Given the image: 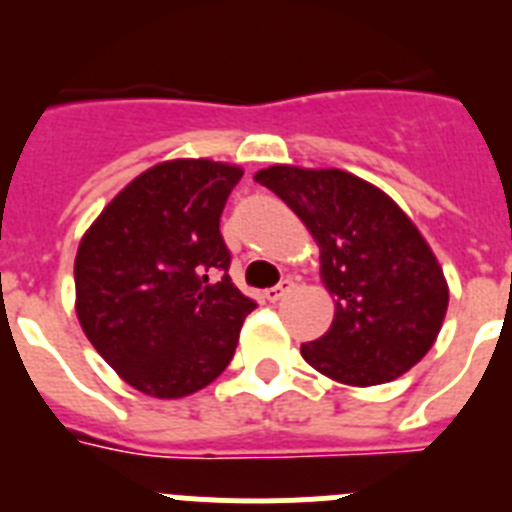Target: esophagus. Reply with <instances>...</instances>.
I'll list each match as a JSON object with an SVG mask.
<instances>
[{"instance_id":"1","label":"esophagus","mask_w":512,"mask_h":512,"mask_svg":"<svg viewBox=\"0 0 512 512\" xmlns=\"http://www.w3.org/2000/svg\"><path fill=\"white\" fill-rule=\"evenodd\" d=\"M292 289H295V282H292V279H282V282H279L277 287L266 289V300H269V302H279V300H282V297H287L289 292H292Z\"/></svg>"}]
</instances>
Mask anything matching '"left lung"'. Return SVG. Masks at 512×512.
I'll return each instance as SVG.
<instances>
[{
    "label": "left lung",
    "mask_w": 512,
    "mask_h": 512,
    "mask_svg": "<svg viewBox=\"0 0 512 512\" xmlns=\"http://www.w3.org/2000/svg\"><path fill=\"white\" fill-rule=\"evenodd\" d=\"M253 179L310 230L336 302L328 333L302 343V359L348 387L410 372L436 343L449 307L441 264L413 220L390 194L343 169L274 164Z\"/></svg>",
    "instance_id": "1"
}]
</instances>
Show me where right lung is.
Listing matches in <instances>:
<instances>
[{
  "label": "right lung",
  "instance_id": "add662e5",
  "mask_svg": "<svg viewBox=\"0 0 512 512\" xmlns=\"http://www.w3.org/2000/svg\"><path fill=\"white\" fill-rule=\"evenodd\" d=\"M243 169L171 158L138 174L81 235L76 318L122 382L158 400L225 372L256 302L228 277L220 215Z\"/></svg>",
  "mask_w": 512,
  "mask_h": 512
}]
</instances>
